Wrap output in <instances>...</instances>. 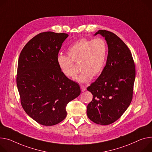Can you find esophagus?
Instances as JSON below:
<instances>
[{"instance_id":"34e87169","label":"esophagus","mask_w":152,"mask_h":152,"mask_svg":"<svg viewBox=\"0 0 152 152\" xmlns=\"http://www.w3.org/2000/svg\"><path fill=\"white\" fill-rule=\"evenodd\" d=\"M80 90L82 91H84L86 90V88L84 86H80Z\"/></svg>"}]
</instances>
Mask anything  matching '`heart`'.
<instances>
[{
    "mask_svg": "<svg viewBox=\"0 0 152 152\" xmlns=\"http://www.w3.org/2000/svg\"><path fill=\"white\" fill-rule=\"evenodd\" d=\"M66 54L68 57L60 55L57 58L62 74L72 80L75 79L78 71L75 64H79L81 73L78 80L87 82L102 71L106 58L107 44L101 38L93 40L84 38L69 47Z\"/></svg>",
    "mask_w": 152,
    "mask_h": 152,
    "instance_id": "heart-1",
    "label": "heart"
}]
</instances>
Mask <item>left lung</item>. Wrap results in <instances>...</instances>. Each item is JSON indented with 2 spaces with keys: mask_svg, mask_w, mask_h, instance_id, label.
Segmentation results:
<instances>
[{
  "mask_svg": "<svg viewBox=\"0 0 152 152\" xmlns=\"http://www.w3.org/2000/svg\"><path fill=\"white\" fill-rule=\"evenodd\" d=\"M105 37L108 52L107 62L99 77L88 87L93 99L87 114L93 122L108 125L117 121L130 105L135 79V65L131 51L115 34L99 30L94 35Z\"/></svg>",
  "mask_w": 152,
  "mask_h": 152,
  "instance_id": "8db88e82",
  "label": "left lung"
}]
</instances>
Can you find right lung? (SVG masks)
<instances>
[{
  "label": "right lung",
  "instance_id": "right-lung-1",
  "mask_svg": "<svg viewBox=\"0 0 152 152\" xmlns=\"http://www.w3.org/2000/svg\"><path fill=\"white\" fill-rule=\"evenodd\" d=\"M68 35L40 33L23 48L18 60L16 82L22 108L41 125L51 126L66 116V106L80 94L78 84L65 76L57 63Z\"/></svg>",
  "mask_w": 152,
  "mask_h": 152
}]
</instances>
